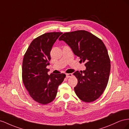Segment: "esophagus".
<instances>
[{
    "label": "esophagus",
    "mask_w": 129,
    "mask_h": 129,
    "mask_svg": "<svg viewBox=\"0 0 129 129\" xmlns=\"http://www.w3.org/2000/svg\"><path fill=\"white\" fill-rule=\"evenodd\" d=\"M72 76V73H67L66 74V77H67V78H70V77H71Z\"/></svg>",
    "instance_id": "obj_1"
}]
</instances>
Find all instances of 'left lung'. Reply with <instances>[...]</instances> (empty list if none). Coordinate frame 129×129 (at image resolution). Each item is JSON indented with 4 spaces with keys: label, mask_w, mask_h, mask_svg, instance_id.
Returning <instances> with one entry per match:
<instances>
[{
    "label": "left lung",
    "mask_w": 129,
    "mask_h": 129,
    "mask_svg": "<svg viewBox=\"0 0 129 129\" xmlns=\"http://www.w3.org/2000/svg\"><path fill=\"white\" fill-rule=\"evenodd\" d=\"M59 40L69 45L86 68L83 71H77L73 73L78 79L74 87L77 97L86 103L95 101L108 85L111 69L110 57L104 43L85 30L64 33Z\"/></svg>",
    "instance_id": "8db88e82"
}]
</instances>
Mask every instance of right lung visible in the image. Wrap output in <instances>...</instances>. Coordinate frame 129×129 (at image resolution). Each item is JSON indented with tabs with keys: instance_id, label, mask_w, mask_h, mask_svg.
<instances>
[{
	"instance_id": "add662e5",
	"label": "right lung",
	"mask_w": 129,
	"mask_h": 129,
	"mask_svg": "<svg viewBox=\"0 0 129 129\" xmlns=\"http://www.w3.org/2000/svg\"><path fill=\"white\" fill-rule=\"evenodd\" d=\"M62 32L46 33L32 40L25 52L22 65V79L31 98L43 105L52 102L64 73L49 75L48 69L52 46Z\"/></svg>"
}]
</instances>
